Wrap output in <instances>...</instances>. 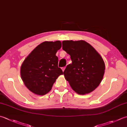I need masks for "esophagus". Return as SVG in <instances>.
Wrapping results in <instances>:
<instances>
[{"label":"esophagus","mask_w":127,"mask_h":127,"mask_svg":"<svg viewBox=\"0 0 127 127\" xmlns=\"http://www.w3.org/2000/svg\"><path fill=\"white\" fill-rule=\"evenodd\" d=\"M65 69V67H63V68H62V70H63V71H64Z\"/></svg>","instance_id":"34e87169"}]
</instances>
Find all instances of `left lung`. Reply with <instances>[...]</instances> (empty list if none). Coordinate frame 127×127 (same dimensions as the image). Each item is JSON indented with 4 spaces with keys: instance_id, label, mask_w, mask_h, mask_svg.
<instances>
[{
    "instance_id": "1",
    "label": "left lung",
    "mask_w": 127,
    "mask_h": 127,
    "mask_svg": "<svg viewBox=\"0 0 127 127\" xmlns=\"http://www.w3.org/2000/svg\"><path fill=\"white\" fill-rule=\"evenodd\" d=\"M62 48L72 61L63 73L71 88L80 95L93 91L100 85L105 73V63L100 54L83 40L63 41Z\"/></svg>"
}]
</instances>
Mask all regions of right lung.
<instances>
[{
    "mask_svg": "<svg viewBox=\"0 0 127 127\" xmlns=\"http://www.w3.org/2000/svg\"><path fill=\"white\" fill-rule=\"evenodd\" d=\"M60 41H45L37 46L22 63L20 74L22 81L32 93L44 95L50 91L58 77L63 74L58 66L56 53L61 49Z\"/></svg>",
    "mask_w": 127,
    "mask_h": 127,
    "instance_id": "right-lung-1",
    "label": "right lung"
}]
</instances>
